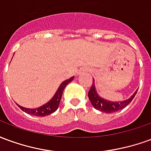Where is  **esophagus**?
<instances>
[{
	"label": "esophagus",
	"mask_w": 151,
	"mask_h": 151,
	"mask_svg": "<svg viewBox=\"0 0 151 151\" xmlns=\"http://www.w3.org/2000/svg\"><path fill=\"white\" fill-rule=\"evenodd\" d=\"M87 72H88V71H87L86 69H81L80 71H79V74H80V75H82V74H84V73H86Z\"/></svg>",
	"instance_id": "1"
}]
</instances>
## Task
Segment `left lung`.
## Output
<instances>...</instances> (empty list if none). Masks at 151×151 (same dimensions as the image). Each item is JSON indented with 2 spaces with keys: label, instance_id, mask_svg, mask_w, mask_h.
Returning <instances> with one entry per match:
<instances>
[{
  "label": "left lung",
  "instance_id": "obj_1",
  "mask_svg": "<svg viewBox=\"0 0 151 151\" xmlns=\"http://www.w3.org/2000/svg\"><path fill=\"white\" fill-rule=\"evenodd\" d=\"M137 91L129 99H126L122 102H110L108 100H105L104 99L100 98L95 91V84L93 82V84L91 86V89L88 92V97L90 101L93 105V107L97 109L99 111H101L103 112H107V113H111L115 111H120L122 108H125L127 105H129L133 100L134 96L136 95Z\"/></svg>",
  "mask_w": 151,
  "mask_h": 151
}]
</instances>
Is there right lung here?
I'll return each instance as SVG.
<instances>
[{
  "instance_id": "right-lung-1",
  "label": "right lung",
  "mask_w": 151,
  "mask_h": 151,
  "mask_svg": "<svg viewBox=\"0 0 151 151\" xmlns=\"http://www.w3.org/2000/svg\"><path fill=\"white\" fill-rule=\"evenodd\" d=\"M73 79V77L68 79V80H65V82H63L59 86V88L57 90L55 95L53 96V98L48 103H47L46 104H44L40 108H38L36 109H31V108H23V107H21L19 105H18V106L22 111L27 112V114H30V115H33V116H45L50 115L58 108L63 91H64L66 86L68 85L70 82H72Z\"/></svg>"
}]
</instances>
